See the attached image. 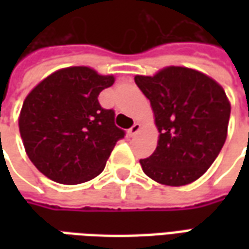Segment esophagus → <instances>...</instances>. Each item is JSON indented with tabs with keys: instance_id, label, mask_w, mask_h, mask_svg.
<instances>
[{
	"instance_id": "esophagus-1",
	"label": "esophagus",
	"mask_w": 249,
	"mask_h": 249,
	"mask_svg": "<svg viewBox=\"0 0 249 249\" xmlns=\"http://www.w3.org/2000/svg\"><path fill=\"white\" fill-rule=\"evenodd\" d=\"M141 125L139 124V123H135V124L132 125V128H130L129 130H128V133H129V136H135L139 130H140Z\"/></svg>"
}]
</instances>
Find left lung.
<instances>
[{"mask_svg": "<svg viewBox=\"0 0 249 249\" xmlns=\"http://www.w3.org/2000/svg\"><path fill=\"white\" fill-rule=\"evenodd\" d=\"M151 101L160 132L156 151L141 159L157 183L187 185L207 172L224 145L231 104L224 89L201 71L168 66L155 76H136Z\"/></svg>", "mask_w": 249, "mask_h": 249, "instance_id": "1", "label": "left lung"}]
</instances>
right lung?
Returning a JSON list of instances; mask_svg holds the SVG:
<instances>
[{"label":"right lung","instance_id":"1","mask_svg":"<svg viewBox=\"0 0 249 249\" xmlns=\"http://www.w3.org/2000/svg\"><path fill=\"white\" fill-rule=\"evenodd\" d=\"M88 66L52 73L26 96L18 126L26 155L46 178L81 184L103 172L125 132L114 124L113 109H104L98 94L113 85Z\"/></svg>","mask_w":249,"mask_h":249}]
</instances>
